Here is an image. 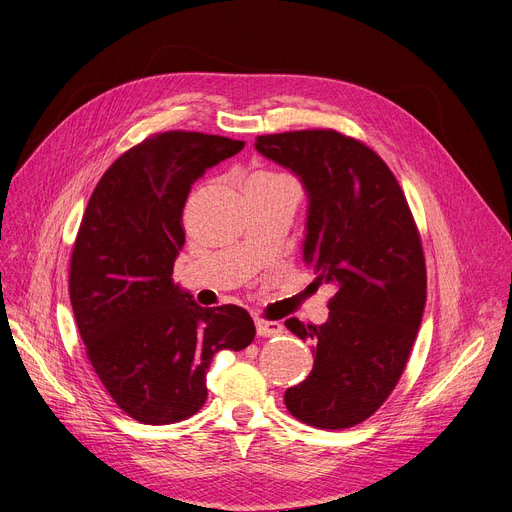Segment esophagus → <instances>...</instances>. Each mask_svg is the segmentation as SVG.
I'll use <instances>...</instances> for the list:
<instances>
[{"mask_svg":"<svg viewBox=\"0 0 512 512\" xmlns=\"http://www.w3.org/2000/svg\"><path fill=\"white\" fill-rule=\"evenodd\" d=\"M282 332H284V328H282V324H278V321H263V319L257 321V336H261V338L280 336Z\"/></svg>","mask_w":512,"mask_h":512,"instance_id":"1","label":"esophagus"}]
</instances>
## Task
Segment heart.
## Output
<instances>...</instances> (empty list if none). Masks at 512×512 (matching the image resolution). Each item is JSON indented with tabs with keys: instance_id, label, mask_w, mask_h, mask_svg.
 Here are the masks:
<instances>
[{
	"instance_id": "1",
	"label": "heart",
	"mask_w": 512,
	"mask_h": 512,
	"mask_svg": "<svg viewBox=\"0 0 512 512\" xmlns=\"http://www.w3.org/2000/svg\"><path fill=\"white\" fill-rule=\"evenodd\" d=\"M257 176H265V178H274L276 174H257Z\"/></svg>"
}]
</instances>
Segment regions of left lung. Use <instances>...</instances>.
Wrapping results in <instances>:
<instances>
[{
    "label": "left lung",
    "instance_id": "obj_1",
    "mask_svg": "<svg viewBox=\"0 0 512 512\" xmlns=\"http://www.w3.org/2000/svg\"><path fill=\"white\" fill-rule=\"evenodd\" d=\"M255 149L303 182V261L315 282L336 286L326 324L286 319L315 355L286 390V409L319 429L353 427L384 405L421 326L427 276L415 220L384 159L336 130L265 134Z\"/></svg>",
    "mask_w": 512,
    "mask_h": 512
}]
</instances>
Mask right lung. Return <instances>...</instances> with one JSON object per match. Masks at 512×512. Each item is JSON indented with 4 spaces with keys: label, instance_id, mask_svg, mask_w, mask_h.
<instances>
[{
    "label": "right lung",
    "instance_id": "obj_1",
    "mask_svg": "<svg viewBox=\"0 0 512 512\" xmlns=\"http://www.w3.org/2000/svg\"><path fill=\"white\" fill-rule=\"evenodd\" d=\"M242 147L218 134H153L107 168L80 222L70 261L76 326L105 390L141 423L195 415L213 357L255 338L245 309H205L172 280L191 186Z\"/></svg>",
    "mask_w": 512,
    "mask_h": 512
}]
</instances>
